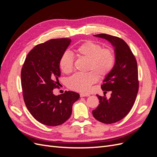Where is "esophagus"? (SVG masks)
<instances>
[{
    "mask_svg": "<svg viewBox=\"0 0 157 157\" xmlns=\"http://www.w3.org/2000/svg\"><path fill=\"white\" fill-rule=\"evenodd\" d=\"M80 96L82 98V97H88L90 96L89 94H80Z\"/></svg>",
    "mask_w": 157,
    "mask_h": 157,
    "instance_id": "esophagus-1",
    "label": "esophagus"
}]
</instances>
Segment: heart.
<instances>
[{
  "mask_svg": "<svg viewBox=\"0 0 157 157\" xmlns=\"http://www.w3.org/2000/svg\"><path fill=\"white\" fill-rule=\"evenodd\" d=\"M79 58L88 61L86 71L89 72L77 73L68 80V86L75 91L88 92L92 85L96 83L99 77L103 78L111 72L115 63V54L109 47L102 48V46L92 40H87L75 50ZM59 65L65 73H70L74 67V58L69 52L65 51L61 55Z\"/></svg>",
  "mask_w": 157,
  "mask_h": 157,
  "instance_id": "b5f03b06",
  "label": "heart"
}]
</instances>
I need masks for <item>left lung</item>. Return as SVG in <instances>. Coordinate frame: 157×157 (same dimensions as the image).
<instances>
[{"mask_svg":"<svg viewBox=\"0 0 157 157\" xmlns=\"http://www.w3.org/2000/svg\"><path fill=\"white\" fill-rule=\"evenodd\" d=\"M94 36L107 40L115 47V66L101 86L105 92H111V98L97 95L99 104L92 111L96 120L112 124L126 117L134 105L139 90L137 61L130 47L121 38L107 34Z\"/></svg>","mask_w":157,"mask_h":157,"instance_id":"left-lung-1","label":"left lung"}]
</instances>
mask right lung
I'll use <instances>...</instances> for the list:
<instances>
[{
	"mask_svg": "<svg viewBox=\"0 0 157 157\" xmlns=\"http://www.w3.org/2000/svg\"><path fill=\"white\" fill-rule=\"evenodd\" d=\"M67 38L55 39L35 46L27 56L21 72L24 102L35 119L42 124L56 126L68 120L78 93L65 91L55 96L59 88V61L70 44Z\"/></svg>",
	"mask_w": 157,
	"mask_h": 157,
	"instance_id": "add662e5",
	"label": "right lung"
}]
</instances>
